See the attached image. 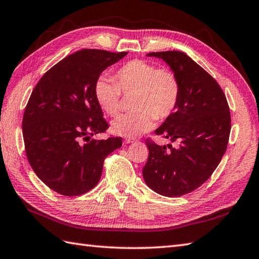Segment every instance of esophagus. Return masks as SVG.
Returning a JSON list of instances; mask_svg holds the SVG:
<instances>
[{
	"mask_svg": "<svg viewBox=\"0 0 259 259\" xmlns=\"http://www.w3.org/2000/svg\"><path fill=\"white\" fill-rule=\"evenodd\" d=\"M133 143H135L134 138H125L124 139V144H133Z\"/></svg>",
	"mask_w": 259,
	"mask_h": 259,
	"instance_id": "1",
	"label": "esophagus"
}]
</instances>
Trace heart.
<instances>
[{
	"label": "heart",
	"mask_w": 259,
	"mask_h": 259,
	"mask_svg": "<svg viewBox=\"0 0 259 259\" xmlns=\"http://www.w3.org/2000/svg\"><path fill=\"white\" fill-rule=\"evenodd\" d=\"M114 79L101 75L94 83V95L101 108L110 116L121 110L122 93L133 95L135 109L119 116L112 123L114 133L135 137L153 128L155 120H165L174 112L180 102L181 84L168 69H159L145 60L135 59L116 70Z\"/></svg>",
	"instance_id": "obj_1"
}]
</instances>
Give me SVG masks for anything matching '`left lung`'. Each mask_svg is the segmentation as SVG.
<instances>
[{
  "label": "left lung",
  "instance_id": "1",
  "mask_svg": "<svg viewBox=\"0 0 259 259\" xmlns=\"http://www.w3.org/2000/svg\"><path fill=\"white\" fill-rule=\"evenodd\" d=\"M147 56L163 59L180 80L177 108L155 130L180 145L147 141L149 156L143 176L156 193L182 196L209 180L225 155L231 129L229 105L217 80L186 54L169 50Z\"/></svg>",
  "mask_w": 259,
  "mask_h": 259
}]
</instances>
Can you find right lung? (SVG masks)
<instances>
[{
	"mask_svg": "<svg viewBox=\"0 0 259 259\" xmlns=\"http://www.w3.org/2000/svg\"><path fill=\"white\" fill-rule=\"evenodd\" d=\"M126 54L78 50L45 73L32 91L22 121L25 154L35 175L59 194L92 190L105 157L122 146L120 137L93 138L109 128L94 83Z\"/></svg>",
	"mask_w": 259,
	"mask_h": 259,
	"instance_id": "add662e5",
	"label": "right lung"
}]
</instances>
